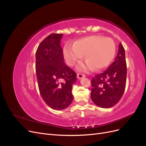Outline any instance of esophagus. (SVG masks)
<instances>
[{"mask_svg":"<svg viewBox=\"0 0 146 146\" xmlns=\"http://www.w3.org/2000/svg\"><path fill=\"white\" fill-rule=\"evenodd\" d=\"M85 77V76L84 74H80V73H78V74H77V77L78 78H83V77Z\"/></svg>","mask_w":146,"mask_h":146,"instance_id":"obj_1","label":"esophagus"}]
</instances>
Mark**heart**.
Wrapping results in <instances>:
<instances>
[{
  "label": "heart",
  "instance_id": "b5f03b06",
  "mask_svg": "<svg viewBox=\"0 0 146 146\" xmlns=\"http://www.w3.org/2000/svg\"><path fill=\"white\" fill-rule=\"evenodd\" d=\"M64 56L66 63L73 66L85 55L86 64L78 66L80 70H101L111 62L116 52V45L111 38L99 35L82 38L74 42V45L67 44L64 47Z\"/></svg>",
  "mask_w": 146,
  "mask_h": 146
}]
</instances>
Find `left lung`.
<instances>
[{"label": "left lung", "instance_id": "1", "mask_svg": "<svg viewBox=\"0 0 146 146\" xmlns=\"http://www.w3.org/2000/svg\"><path fill=\"white\" fill-rule=\"evenodd\" d=\"M127 80L125 50L119 44L114 62L103 73L91 79V98L102 108H111L120 100L124 92Z\"/></svg>", "mask_w": 146, "mask_h": 146}]
</instances>
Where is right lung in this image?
I'll use <instances>...</instances> for the list:
<instances>
[{
  "label": "right lung",
  "instance_id": "obj_1",
  "mask_svg": "<svg viewBox=\"0 0 146 146\" xmlns=\"http://www.w3.org/2000/svg\"><path fill=\"white\" fill-rule=\"evenodd\" d=\"M63 34L52 33L39 45L36 52V74L39 92L51 108L63 110L73 100L72 86L77 74L64 62L60 40Z\"/></svg>",
  "mask_w": 146,
  "mask_h": 146
}]
</instances>
